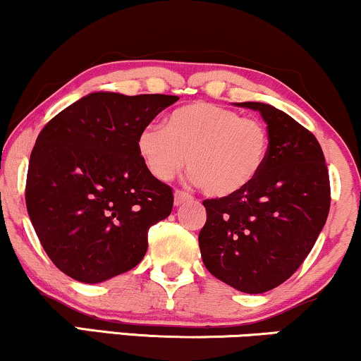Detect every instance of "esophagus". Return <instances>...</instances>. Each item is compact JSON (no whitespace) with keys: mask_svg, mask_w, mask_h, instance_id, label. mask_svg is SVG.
<instances>
[{"mask_svg":"<svg viewBox=\"0 0 361 361\" xmlns=\"http://www.w3.org/2000/svg\"><path fill=\"white\" fill-rule=\"evenodd\" d=\"M189 201H192V195L190 194L182 192V190H176V192H173V204H176V206H180V204Z\"/></svg>","mask_w":361,"mask_h":361,"instance_id":"obj_1","label":"esophagus"}]
</instances>
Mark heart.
<instances>
[{
    "instance_id": "obj_1",
    "label": "heart",
    "mask_w": 361,
    "mask_h": 361,
    "mask_svg": "<svg viewBox=\"0 0 361 361\" xmlns=\"http://www.w3.org/2000/svg\"><path fill=\"white\" fill-rule=\"evenodd\" d=\"M269 144L261 120L209 102H192L169 114L166 128L155 123L142 127L135 145L155 179H173L188 159L190 179L204 192L228 197L259 176Z\"/></svg>"
}]
</instances>
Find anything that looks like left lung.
Masks as SVG:
<instances>
[{
    "instance_id": "8db88e82",
    "label": "left lung",
    "mask_w": 361,
    "mask_h": 361,
    "mask_svg": "<svg viewBox=\"0 0 361 361\" xmlns=\"http://www.w3.org/2000/svg\"><path fill=\"white\" fill-rule=\"evenodd\" d=\"M235 105L261 114L269 154L246 189L202 202L199 247L212 276L259 295L286 281L313 249L330 211V179L322 145L295 118L261 102Z\"/></svg>"
}]
</instances>
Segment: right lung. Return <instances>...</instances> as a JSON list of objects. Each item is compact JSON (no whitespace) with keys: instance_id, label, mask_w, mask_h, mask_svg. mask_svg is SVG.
<instances>
[{"instance_id":"add662e5","label":"right lung","mask_w":361,"mask_h":361,"mask_svg":"<svg viewBox=\"0 0 361 361\" xmlns=\"http://www.w3.org/2000/svg\"><path fill=\"white\" fill-rule=\"evenodd\" d=\"M177 100L93 92L39 132L26 207L44 252L66 276L95 284L144 259L149 228L171 214L173 195L145 169L137 135Z\"/></svg>"}]
</instances>
